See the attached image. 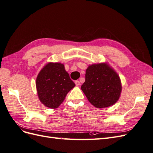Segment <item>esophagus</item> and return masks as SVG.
Instances as JSON below:
<instances>
[{"label":"esophagus","mask_w":153,"mask_h":153,"mask_svg":"<svg viewBox=\"0 0 153 153\" xmlns=\"http://www.w3.org/2000/svg\"><path fill=\"white\" fill-rule=\"evenodd\" d=\"M75 84H76V85H79L80 84V81H79V80H76V81L75 82Z\"/></svg>","instance_id":"esophagus-1"}]
</instances>
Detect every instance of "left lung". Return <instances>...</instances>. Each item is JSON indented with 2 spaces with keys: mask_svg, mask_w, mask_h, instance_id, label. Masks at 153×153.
<instances>
[{
  "mask_svg": "<svg viewBox=\"0 0 153 153\" xmlns=\"http://www.w3.org/2000/svg\"><path fill=\"white\" fill-rule=\"evenodd\" d=\"M119 76L106 64H92L85 72L81 89L95 107L105 108L115 103L121 92Z\"/></svg>",
  "mask_w": 153,
  "mask_h": 153,
  "instance_id": "1",
  "label": "left lung"
}]
</instances>
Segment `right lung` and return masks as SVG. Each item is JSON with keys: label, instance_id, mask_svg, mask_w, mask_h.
<instances>
[{"label": "right lung", "instance_id": "right-lung-1", "mask_svg": "<svg viewBox=\"0 0 153 153\" xmlns=\"http://www.w3.org/2000/svg\"><path fill=\"white\" fill-rule=\"evenodd\" d=\"M36 89L40 101L50 108H56L75 86L61 63H48L36 78Z\"/></svg>", "mask_w": 153, "mask_h": 153}]
</instances>
